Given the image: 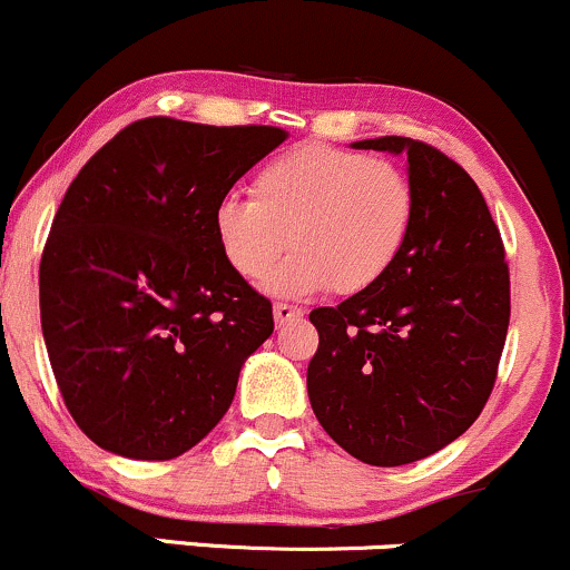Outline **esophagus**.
Returning a JSON list of instances; mask_svg holds the SVG:
<instances>
[{"label":"esophagus","instance_id":"1","mask_svg":"<svg viewBox=\"0 0 570 570\" xmlns=\"http://www.w3.org/2000/svg\"><path fill=\"white\" fill-rule=\"evenodd\" d=\"M302 315H304L302 307H293V304H274V321H277V326L296 324Z\"/></svg>","mask_w":570,"mask_h":570}]
</instances>
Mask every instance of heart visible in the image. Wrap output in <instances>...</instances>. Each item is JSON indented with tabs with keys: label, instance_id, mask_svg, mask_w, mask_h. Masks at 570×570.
Segmentation results:
<instances>
[{
	"label": "heart",
	"instance_id": "obj_1",
	"mask_svg": "<svg viewBox=\"0 0 570 570\" xmlns=\"http://www.w3.org/2000/svg\"><path fill=\"white\" fill-rule=\"evenodd\" d=\"M414 216V186L397 164L313 142L257 169L252 199L222 197L214 238L244 279H261L291 244L296 255L266 279L277 296H354L401 261Z\"/></svg>",
	"mask_w": 570,
	"mask_h": 570
}]
</instances>
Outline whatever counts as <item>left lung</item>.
<instances>
[{
  "label": "left lung",
  "instance_id": "left-lung-1",
  "mask_svg": "<svg viewBox=\"0 0 570 570\" xmlns=\"http://www.w3.org/2000/svg\"><path fill=\"white\" fill-rule=\"evenodd\" d=\"M409 158L416 195L401 261L371 291L318 307L307 395L324 431L373 466L428 459L489 401L508 337L504 246L478 184L409 137L354 142Z\"/></svg>",
  "mask_w": 570,
  "mask_h": 570
}]
</instances>
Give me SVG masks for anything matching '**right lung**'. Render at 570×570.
<instances>
[{"label":"right lung","mask_w":570,"mask_h":570,"mask_svg":"<svg viewBox=\"0 0 570 570\" xmlns=\"http://www.w3.org/2000/svg\"><path fill=\"white\" fill-rule=\"evenodd\" d=\"M285 139L145 117L68 186L40 261V326L62 401L98 448L178 459L230 409L274 318L222 257L214 208Z\"/></svg>","instance_id":"add662e5"}]
</instances>
